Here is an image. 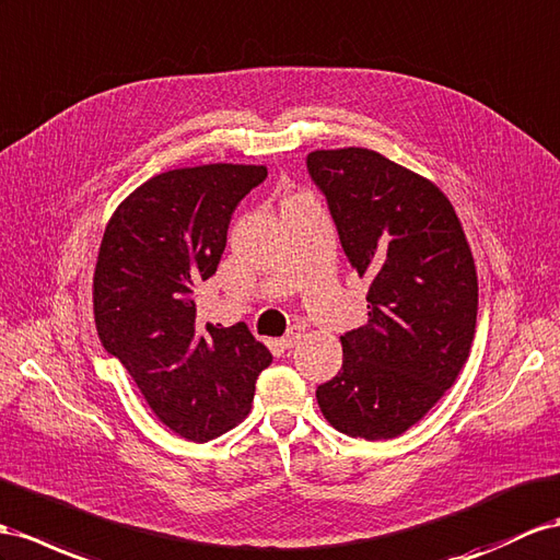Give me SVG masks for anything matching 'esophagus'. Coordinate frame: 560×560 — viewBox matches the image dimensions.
Listing matches in <instances>:
<instances>
[{"mask_svg":"<svg viewBox=\"0 0 560 560\" xmlns=\"http://www.w3.org/2000/svg\"><path fill=\"white\" fill-rule=\"evenodd\" d=\"M300 338H303V328H291V331L281 338V346H283L285 350L295 348L298 342H300Z\"/></svg>","mask_w":560,"mask_h":560,"instance_id":"34e87169","label":"esophagus"}]
</instances>
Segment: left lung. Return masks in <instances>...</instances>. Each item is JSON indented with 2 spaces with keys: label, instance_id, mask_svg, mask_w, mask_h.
<instances>
[{
  "label": "left lung",
  "instance_id": "obj_1",
  "mask_svg": "<svg viewBox=\"0 0 560 560\" xmlns=\"http://www.w3.org/2000/svg\"><path fill=\"white\" fill-rule=\"evenodd\" d=\"M342 250L369 277V322L340 336L342 366L317 388L324 419L364 440L402 435L464 369L476 336L478 275L438 186L360 147L312 151Z\"/></svg>",
  "mask_w": 560,
  "mask_h": 560
}]
</instances>
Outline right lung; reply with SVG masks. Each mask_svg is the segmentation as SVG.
<instances>
[{"instance_id": "obj_1", "label": "right lung", "mask_w": 560, "mask_h": 560, "mask_svg": "<svg viewBox=\"0 0 560 560\" xmlns=\"http://www.w3.org/2000/svg\"><path fill=\"white\" fill-rule=\"evenodd\" d=\"M265 165L167 170L110 214L94 269L98 340L177 435L208 442L248 417L271 354L246 324L196 322V291L214 275L241 198Z\"/></svg>"}]
</instances>
